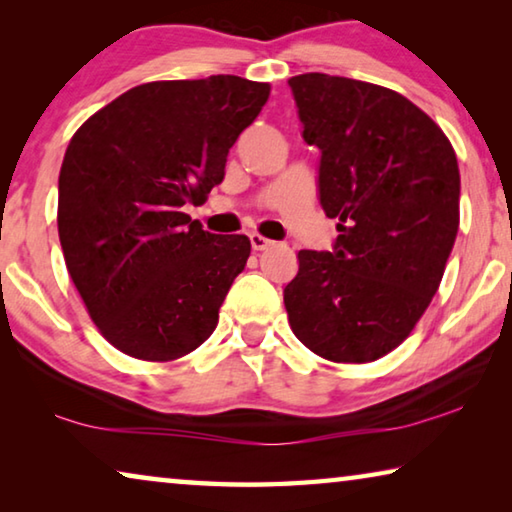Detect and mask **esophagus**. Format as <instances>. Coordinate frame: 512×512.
I'll return each mask as SVG.
<instances>
[{
    "label": "esophagus",
    "instance_id": "obj_1",
    "mask_svg": "<svg viewBox=\"0 0 512 512\" xmlns=\"http://www.w3.org/2000/svg\"><path fill=\"white\" fill-rule=\"evenodd\" d=\"M271 244H273L271 239L257 235V232H253V235H250V246H253L255 250H266Z\"/></svg>",
    "mask_w": 512,
    "mask_h": 512
}]
</instances>
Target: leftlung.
Listing matches in <instances>:
<instances>
[{"instance_id": "8db88e82", "label": "left lung", "mask_w": 512, "mask_h": 512, "mask_svg": "<svg viewBox=\"0 0 512 512\" xmlns=\"http://www.w3.org/2000/svg\"><path fill=\"white\" fill-rule=\"evenodd\" d=\"M302 140L320 151L318 201L332 250H300L284 287L293 334L318 357L366 363L395 350L443 280L461 176L429 115L381 85L329 74L289 79Z\"/></svg>"}]
</instances>
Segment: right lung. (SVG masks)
<instances>
[{
	"mask_svg": "<svg viewBox=\"0 0 512 512\" xmlns=\"http://www.w3.org/2000/svg\"><path fill=\"white\" fill-rule=\"evenodd\" d=\"M271 85L216 74L144 83L76 131L58 178L67 271L99 332L128 357L171 361L210 339L250 255L185 214L223 183L228 151Z\"/></svg>",
	"mask_w": 512,
	"mask_h": 512,
	"instance_id": "1",
	"label": "right lung"
}]
</instances>
